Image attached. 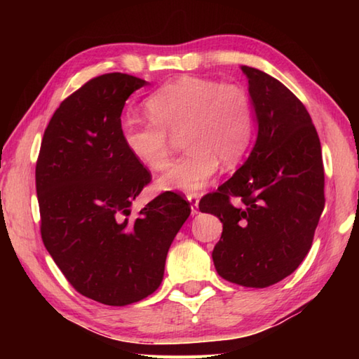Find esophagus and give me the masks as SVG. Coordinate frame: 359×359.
<instances>
[{
	"label": "esophagus",
	"instance_id": "1",
	"mask_svg": "<svg viewBox=\"0 0 359 359\" xmlns=\"http://www.w3.org/2000/svg\"><path fill=\"white\" fill-rule=\"evenodd\" d=\"M187 201L189 202V207H191V215H197L199 212V197H197V194H188Z\"/></svg>",
	"mask_w": 359,
	"mask_h": 359
}]
</instances>
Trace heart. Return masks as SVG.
I'll return each mask as SVG.
<instances>
[{
	"label": "heart",
	"instance_id": "heart-1",
	"mask_svg": "<svg viewBox=\"0 0 359 359\" xmlns=\"http://www.w3.org/2000/svg\"><path fill=\"white\" fill-rule=\"evenodd\" d=\"M144 108L151 120L129 118L120 131L137 162L152 171L162 170L177 135L188 149L158 177L162 191L197 193L208 185L219 162L234 166L253 143L255 106L239 85L182 75L154 90Z\"/></svg>",
	"mask_w": 359,
	"mask_h": 359
}]
</instances>
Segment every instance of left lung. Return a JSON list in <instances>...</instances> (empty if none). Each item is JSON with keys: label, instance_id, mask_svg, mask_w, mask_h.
Returning <instances> with one entry per match:
<instances>
[{"label": "left lung", "instance_id": "1", "mask_svg": "<svg viewBox=\"0 0 359 359\" xmlns=\"http://www.w3.org/2000/svg\"><path fill=\"white\" fill-rule=\"evenodd\" d=\"M257 135L248 158L199 203L224 224L212 262L224 279L264 288L292 274L313 242L324 210V166L316 129L299 98L271 75L241 66ZM238 196L241 208L229 203Z\"/></svg>", "mask_w": 359, "mask_h": 359}]
</instances>
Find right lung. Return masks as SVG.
I'll list each match as a JSON object with an SVG mask.
<instances>
[{
    "label": "right lung",
    "mask_w": 359,
    "mask_h": 359,
    "mask_svg": "<svg viewBox=\"0 0 359 359\" xmlns=\"http://www.w3.org/2000/svg\"><path fill=\"white\" fill-rule=\"evenodd\" d=\"M147 85L120 72L89 80L53 112L36 160L44 247L79 293L106 306L156 292L191 212L189 202L168 191L129 217L151 174L128 152L120 116Z\"/></svg>",
    "instance_id": "1"
}]
</instances>
